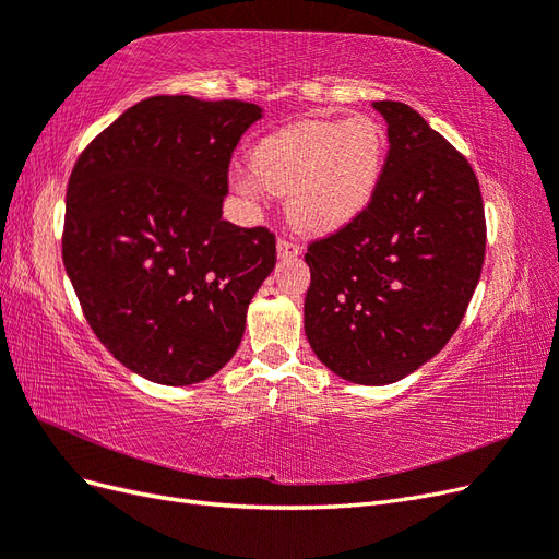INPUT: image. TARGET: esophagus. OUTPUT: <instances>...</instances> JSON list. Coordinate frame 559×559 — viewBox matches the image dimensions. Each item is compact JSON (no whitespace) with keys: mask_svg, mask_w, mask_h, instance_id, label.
I'll return each mask as SVG.
<instances>
[{"mask_svg":"<svg viewBox=\"0 0 559 559\" xmlns=\"http://www.w3.org/2000/svg\"><path fill=\"white\" fill-rule=\"evenodd\" d=\"M302 249H300V245L296 242V240H292V238H280L277 240V253L282 259H292V257H298Z\"/></svg>","mask_w":559,"mask_h":559,"instance_id":"1","label":"esophagus"}]
</instances>
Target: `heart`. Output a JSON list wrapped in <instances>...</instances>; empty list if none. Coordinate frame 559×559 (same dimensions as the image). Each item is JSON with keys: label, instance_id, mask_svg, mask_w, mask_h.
Listing matches in <instances>:
<instances>
[{"label": "heart", "instance_id": "1", "mask_svg": "<svg viewBox=\"0 0 559 559\" xmlns=\"http://www.w3.org/2000/svg\"><path fill=\"white\" fill-rule=\"evenodd\" d=\"M384 165V132L366 116L298 121L253 148L251 170L233 177L235 191L261 200L263 189L289 195L292 222L310 233L349 224L373 198Z\"/></svg>", "mask_w": 559, "mask_h": 559}]
</instances>
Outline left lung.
<instances>
[{"mask_svg":"<svg viewBox=\"0 0 559 559\" xmlns=\"http://www.w3.org/2000/svg\"><path fill=\"white\" fill-rule=\"evenodd\" d=\"M389 151L368 205L308 245L306 335L335 376L389 384L460 329L485 261L471 163L413 107L382 99Z\"/></svg>","mask_w":559,"mask_h":559,"instance_id":"left-lung-1","label":"left lung"}]
</instances>
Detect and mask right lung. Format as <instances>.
<instances>
[{"mask_svg": "<svg viewBox=\"0 0 559 559\" xmlns=\"http://www.w3.org/2000/svg\"><path fill=\"white\" fill-rule=\"evenodd\" d=\"M259 118L242 99L156 95L74 163L64 270L99 343L151 382L186 386L222 370L275 267V233L222 218L233 151Z\"/></svg>", "mask_w": 559, "mask_h": 559, "instance_id": "1", "label": "right lung"}]
</instances>
